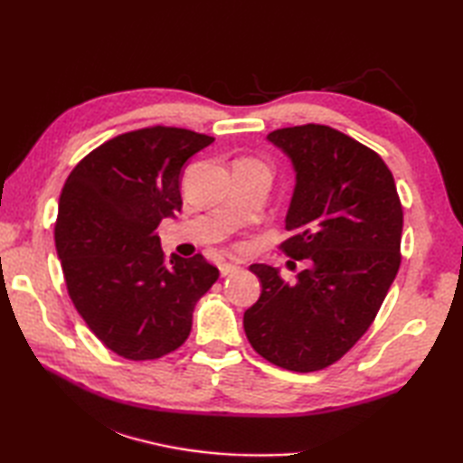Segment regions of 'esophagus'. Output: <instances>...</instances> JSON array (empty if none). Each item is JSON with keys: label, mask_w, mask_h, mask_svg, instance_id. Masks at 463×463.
<instances>
[{"label": "esophagus", "mask_w": 463, "mask_h": 463, "mask_svg": "<svg viewBox=\"0 0 463 463\" xmlns=\"http://www.w3.org/2000/svg\"><path fill=\"white\" fill-rule=\"evenodd\" d=\"M219 269H221V274H222V277H226V274H231V272H234V270H239V269H241V264H239V262H232V260H222V262L219 264Z\"/></svg>", "instance_id": "esophagus-1"}]
</instances>
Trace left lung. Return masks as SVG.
<instances>
[{
    "mask_svg": "<svg viewBox=\"0 0 463 463\" xmlns=\"http://www.w3.org/2000/svg\"><path fill=\"white\" fill-rule=\"evenodd\" d=\"M267 139L297 173L280 250L312 264L292 284L279 269L252 264L262 292L244 312V332L274 366L317 372L376 318L400 269L404 213L386 163L352 137L308 123Z\"/></svg>",
    "mask_w": 463,
    "mask_h": 463,
    "instance_id": "left-lung-1",
    "label": "left lung"
}]
</instances>
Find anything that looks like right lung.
<instances>
[{
    "mask_svg": "<svg viewBox=\"0 0 463 463\" xmlns=\"http://www.w3.org/2000/svg\"><path fill=\"white\" fill-rule=\"evenodd\" d=\"M214 139L146 127L109 139L67 176L55 249L69 298L107 348L156 360L189 338L193 310L219 279L203 254L165 260L156 226L181 211V169Z\"/></svg>",
    "mask_w": 463,
    "mask_h": 463,
    "instance_id": "right-lung-1",
    "label": "right lung"
}]
</instances>
